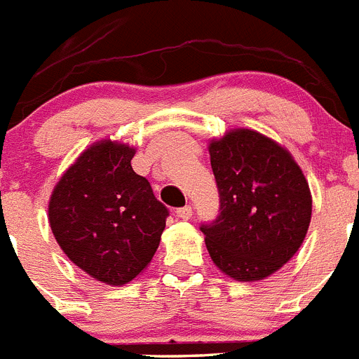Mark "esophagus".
I'll list each match as a JSON object with an SVG mask.
<instances>
[{
	"label": "esophagus",
	"instance_id": "esophagus-1",
	"mask_svg": "<svg viewBox=\"0 0 359 359\" xmlns=\"http://www.w3.org/2000/svg\"><path fill=\"white\" fill-rule=\"evenodd\" d=\"M192 206H183L180 208V210H176V217L183 218V220H189L190 217H192Z\"/></svg>",
	"mask_w": 359,
	"mask_h": 359
}]
</instances>
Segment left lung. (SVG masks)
<instances>
[{
  "instance_id": "8db88e82",
  "label": "left lung",
  "mask_w": 359,
  "mask_h": 359,
  "mask_svg": "<svg viewBox=\"0 0 359 359\" xmlns=\"http://www.w3.org/2000/svg\"><path fill=\"white\" fill-rule=\"evenodd\" d=\"M220 210L201 224L215 264L240 282L262 280L302 247L312 218L309 183L291 153L248 128L210 142Z\"/></svg>"
}]
</instances>
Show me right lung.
Returning <instances> with one entry per match:
<instances>
[{"label":"right lung","instance_id":"obj_1","mask_svg":"<svg viewBox=\"0 0 359 359\" xmlns=\"http://www.w3.org/2000/svg\"><path fill=\"white\" fill-rule=\"evenodd\" d=\"M135 149L112 141L81 153L54 187L49 224L61 250L109 285L134 280L151 262L169 210L132 169Z\"/></svg>","mask_w":359,"mask_h":359}]
</instances>
